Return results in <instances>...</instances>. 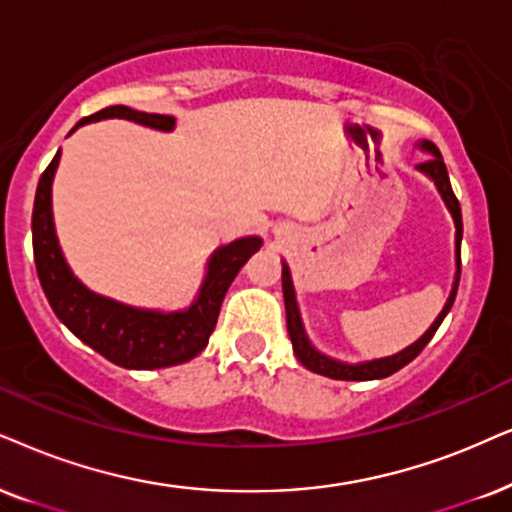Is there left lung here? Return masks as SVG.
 I'll list each match as a JSON object with an SVG mask.
<instances>
[{
    "instance_id": "1",
    "label": "left lung",
    "mask_w": 512,
    "mask_h": 512,
    "mask_svg": "<svg viewBox=\"0 0 512 512\" xmlns=\"http://www.w3.org/2000/svg\"><path fill=\"white\" fill-rule=\"evenodd\" d=\"M420 151L430 153L428 160L416 165V170H420L425 177H430L435 181L439 196H442L446 210L451 212L454 217V226H456V278H454V288H451L449 300H446L444 309L439 312L435 323L423 333V338H418L413 345H409L401 352L392 354V357H383V359H371V361H361V364H345V361H338L333 357H326V354L319 352L312 342H309L307 333H304L302 326V316H300V307H297L295 300V288H293V278H290V269L288 264L283 262V300H286V321H288V335L290 342H293V352L295 357L300 359V364L309 371L326 375V378L333 380H378V378H387V375L397 373L399 368H404L409 361H413L423 352V347L432 340V335L437 333L439 323L444 321V316L449 314L451 304L456 300V290H458V278H461V238H463V219H461V205H458V198L451 191V181H449V172H446V165L442 160V153L439 148L432 144V141H420L418 144Z\"/></svg>"
}]
</instances>
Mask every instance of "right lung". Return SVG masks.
<instances>
[{"mask_svg":"<svg viewBox=\"0 0 512 512\" xmlns=\"http://www.w3.org/2000/svg\"><path fill=\"white\" fill-rule=\"evenodd\" d=\"M106 118L132 120L137 125L160 129V132L174 129L172 115L141 113L127 106H108L77 122L73 132L87 122ZM58 160H61V151L42 172L35 193V208H32L35 267L54 314L84 345L96 349L101 357L122 368L141 371V368L177 366L203 352L217 326L226 290L243 264L262 248V238L245 236L212 252L203 286L191 307L179 309V312L129 307V304L94 293L77 281L63 257L54 229V215H51V184H54Z\"/></svg>","mask_w":512,"mask_h":512,"instance_id":"add662e5","label":"right lung"}]
</instances>
